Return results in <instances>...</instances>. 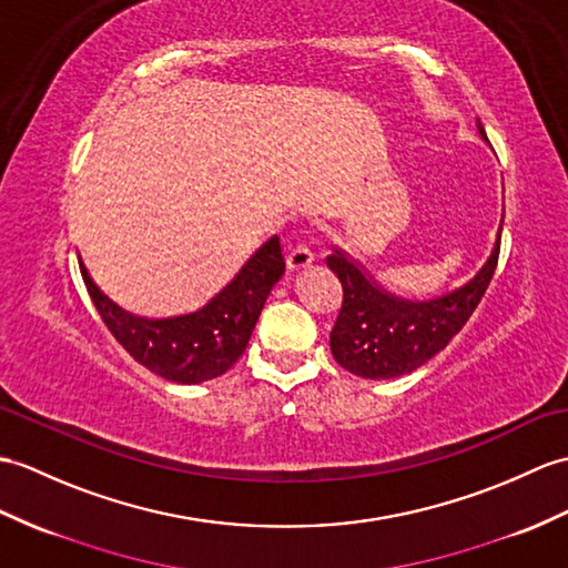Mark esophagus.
Instances as JSON below:
<instances>
[{"label": "esophagus", "instance_id": "34e87169", "mask_svg": "<svg viewBox=\"0 0 568 568\" xmlns=\"http://www.w3.org/2000/svg\"><path fill=\"white\" fill-rule=\"evenodd\" d=\"M285 263H287V271H290V273H300V271H305V268L312 266V263H314V254L310 252V246L297 244V246L293 248V252L287 254Z\"/></svg>", "mask_w": 568, "mask_h": 568}]
</instances>
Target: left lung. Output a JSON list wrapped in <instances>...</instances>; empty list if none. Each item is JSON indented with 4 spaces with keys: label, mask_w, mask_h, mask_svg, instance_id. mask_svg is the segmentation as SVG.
<instances>
[{
    "label": "left lung",
    "mask_w": 568,
    "mask_h": 568,
    "mask_svg": "<svg viewBox=\"0 0 568 568\" xmlns=\"http://www.w3.org/2000/svg\"><path fill=\"white\" fill-rule=\"evenodd\" d=\"M477 128L481 140H486L481 123ZM500 230L504 215L491 254L477 275L450 293L430 300H406L389 293L365 271L361 261L336 246L326 258L328 268L338 275L344 287V305L332 328L336 363L365 379L402 377L428 363L450 344L481 302L498 263Z\"/></svg>",
    "instance_id": "8db88e82"
}]
</instances>
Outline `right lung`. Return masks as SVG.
<instances>
[{"instance_id": "1", "label": "right lung", "mask_w": 568, "mask_h": 568, "mask_svg": "<svg viewBox=\"0 0 568 568\" xmlns=\"http://www.w3.org/2000/svg\"><path fill=\"white\" fill-rule=\"evenodd\" d=\"M79 268L91 302L118 344L154 375L197 385L227 373L240 361L266 297L285 273V261L281 240L273 234L203 307L174 316L128 312L94 283L84 263Z\"/></svg>"}]
</instances>
